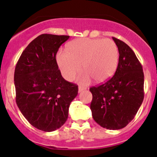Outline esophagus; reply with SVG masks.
<instances>
[{
  "label": "esophagus",
  "instance_id": "obj_1",
  "mask_svg": "<svg viewBox=\"0 0 157 157\" xmlns=\"http://www.w3.org/2000/svg\"><path fill=\"white\" fill-rule=\"evenodd\" d=\"M86 90V87H81V86H79L78 87V92L79 93H80L81 91H83V90Z\"/></svg>",
  "mask_w": 157,
  "mask_h": 157
}]
</instances>
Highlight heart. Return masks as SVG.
I'll use <instances>...</instances> for the list:
<instances>
[{"label":"heart","mask_w":157,"mask_h":157,"mask_svg":"<svg viewBox=\"0 0 157 157\" xmlns=\"http://www.w3.org/2000/svg\"><path fill=\"white\" fill-rule=\"evenodd\" d=\"M119 52L117 45L111 39H75L67 45V49L57 52L56 62L63 77L71 81L81 71L78 82L87 84L91 79L101 83L112 77L118 67Z\"/></svg>","instance_id":"b5f03b06"}]
</instances>
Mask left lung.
Masks as SVG:
<instances>
[{
    "label": "left lung",
    "mask_w": 157,
    "mask_h": 157,
    "mask_svg": "<svg viewBox=\"0 0 157 157\" xmlns=\"http://www.w3.org/2000/svg\"><path fill=\"white\" fill-rule=\"evenodd\" d=\"M119 59L115 75L105 83L90 88L94 120L107 129L118 130L134 118L144 98L143 67L127 44L112 38Z\"/></svg>",
    "instance_id": "1"
}]
</instances>
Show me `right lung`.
Wrapping results in <instances>:
<instances>
[{"label": "right lung", "instance_id": "add662e5", "mask_svg": "<svg viewBox=\"0 0 157 157\" xmlns=\"http://www.w3.org/2000/svg\"><path fill=\"white\" fill-rule=\"evenodd\" d=\"M69 36L42 34L29 44L14 70L16 103L32 126L44 132L60 128L68 118L78 86L62 77L56 56Z\"/></svg>", "mask_w": 157, "mask_h": 157}]
</instances>
